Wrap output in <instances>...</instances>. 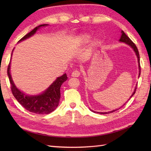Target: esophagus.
Returning a JSON list of instances; mask_svg holds the SVG:
<instances>
[{"label":"esophagus","mask_w":151,"mask_h":151,"mask_svg":"<svg viewBox=\"0 0 151 151\" xmlns=\"http://www.w3.org/2000/svg\"><path fill=\"white\" fill-rule=\"evenodd\" d=\"M81 75V72L79 71L78 70H75L72 73L71 76L73 77H78V76Z\"/></svg>","instance_id":"esophagus-1"}]
</instances>
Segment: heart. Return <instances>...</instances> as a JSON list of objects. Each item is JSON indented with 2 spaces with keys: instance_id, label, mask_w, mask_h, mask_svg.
I'll use <instances>...</instances> for the list:
<instances>
[{
  "instance_id": "obj_1",
  "label": "heart",
  "mask_w": 151,
  "mask_h": 151,
  "mask_svg": "<svg viewBox=\"0 0 151 151\" xmlns=\"http://www.w3.org/2000/svg\"><path fill=\"white\" fill-rule=\"evenodd\" d=\"M90 35L88 34H81L77 37V40L81 44H86L89 42V39H90ZM99 42V40L97 37H94L91 42L90 45V50L93 49L94 48L97 46Z\"/></svg>"
}]
</instances>
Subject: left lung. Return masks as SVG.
<instances>
[{"mask_svg": "<svg viewBox=\"0 0 151 151\" xmlns=\"http://www.w3.org/2000/svg\"><path fill=\"white\" fill-rule=\"evenodd\" d=\"M121 37H120V40H119V41H121V42H123V43H125L127 45H129L130 47H131L133 49V50H134V52H135L136 56H137V62H138V67H139V76L138 77H139L140 76V73H141V67H140V62H139V52H138V50H137V47L136 46V45L134 44L132 41L131 40L130 38L128 37L126 34H125V33L122 30L121 31ZM137 86V85H136ZM136 87L135 88V89H134V91L133 92V93L132 94V95L130 96V99L132 97V96L134 95V94H135L136 93ZM91 111L93 112H95L93 110H90ZM117 110H112V111H108V112H97V113L98 114H110V113H112V112H114L115 111H116Z\"/></svg>", "mask_w": 151, "mask_h": 151, "instance_id": "left-lung-1", "label": "left lung"}]
</instances>
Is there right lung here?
<instances>
[{
    "label": "right lung",
    "instance_id": "add662e5",
    "mask_svg": "<svg viewBox=\"0 0 151 151\" xmlns=\"http://www.w3.org/2000/svg\"><path fill=\"white\" fill-rule=\"evenodd\" d=\"M47 25V24L39 25L38 27L34 28L29 33L25 35L18 42H21V41L32 36L41 27H46ZM10 63L8 65L7 73L9 82H10L12 92L16 100L27 110L36 114H48L55 110L58 106L60 102V87L67 79L66 74H63L62 76L58 77L56 81L41 94L37 95H28L21 91L15 86L10 74Z\"/></svg>",
    "mask_w": 151,
    "mask_h": 151
}]
</instances>
